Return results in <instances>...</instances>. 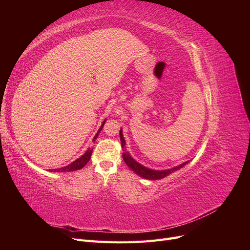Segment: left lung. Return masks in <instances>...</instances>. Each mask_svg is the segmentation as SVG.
Instances as JSON below:
<instances>
[{
  "instance_id": "left-lung-1",
  "label": "left lung",
  "mask_w": 250,
  "mask_h": 250,
  "mask_svg": "<svg viewBox=\"0 0 250 250\" xmlns=\"http://www.w3.org/2000/svg\"><path fill=\"white\" fill-rule=\"evenodd\" d=\"M120 139H121V145H122V148H123V160L124 162L126 163V165L129 167L135 174H138V175H140L141 177L143 178H146V179H151V180H156V179H162L166 176H168L169 174H171L172 172L176 171L178 169H180L181 167H184V166L188 163H184L181 164L180 166H178V167H175V168H172V169H169V170H163V171H155V170H151V169H148L146 167H144V166H142L141 164L135 162L133 158L129 155V153L126 152L125 150V140L123 138V133H122V129L120 130Z\"/></svg>"
}]
</instances>
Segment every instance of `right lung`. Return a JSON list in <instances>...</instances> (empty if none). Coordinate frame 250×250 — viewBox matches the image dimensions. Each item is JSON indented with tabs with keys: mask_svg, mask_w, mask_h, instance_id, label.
Listing matches in <instances>:
<instances>
[{
	"mask_svg": "<svg viewBox=\"0 0 250 250\" xmlns=\"http://www.w3.org/2000/svg\"><path fill=\"white\" fill-rule=\"evenodd\" d=\"M105 124V121L103 122V124H102V126L100 127V129H99V131L97 132V134L95 135V138H94V142L96 141V139H97V137H98V134H99V132L102 130V128H103V125ZM92 153H93V149H87L86 150V152L83 154L82 156H80L78 160H76L75 162H73L72 164H70V165H67V166H65V167H63V168H60V169H54L53 171L54 172H71V171H76V170H79V169H81V168H83L84 167V166L88 163V161L90 160V156H92Z\"/></svg>",
	"mask_w": 250,
	"mask_h": 250,
	"instance_id": "add662e5",
	"label": "right lung"
}]
</instances>
